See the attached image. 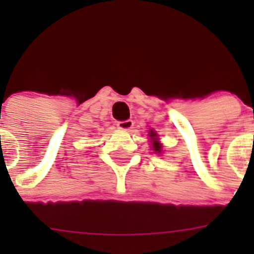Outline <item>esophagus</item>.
Instances as JSON below:
<instances>
[{"instance_id": "obj_1", "label": "esophagus", "mask_w": 254, "mask_h": 254, "mask_svg": "<svg viewBox=\"0 0 254 254\" xmlns=\"http://www.w3.org/2000/svg\"><path fill=\"white\" fill-rule=\"evenodd\" d=\"M117 127L121 129H131L133 127V121L126 120V121H120L117 122Z\"/></svg>"}]
</instances>
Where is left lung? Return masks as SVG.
<instances>
[{"label": "left lung", "mask_w": 254, "mask_h": 254, "mask_svg": "<svg viewBox=\"0 0 254 254\" xmlns=\"http://www.w3.org/2000/svg\"><path fill=\"white\" fill-rule=\"evenodd\" d=\"M155 137H156V133L152 131L150 132V138H151V140H156ZM152 147H154L155 151H158V152L161 151V145L158 142V141H154V143H152Z\"/></svg>", "instance_id": "left-lung-1"}]
</instances>
